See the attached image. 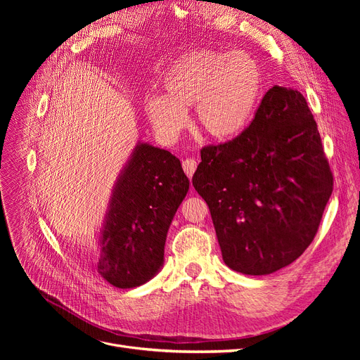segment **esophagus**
I'll use <instances>...</instances> for the list:
<instances>
[{
    "instance_id": "obj_1",
    "label": "esophagus",
    "mask_w": 360,
    "mask_h": 360,
    "mask_svg": "<svg viewBox=\"0 0 360 360\" xmlns=\"http://www.w3.org/2000/svg\"><path fill=\"white\" fill-rule=\"evenodd\" d=\"M182 167L185 170V174L188 175V178H193L195 169H197V160L195 159H185L182 162Z\"/></svg>"
}]
</instances>
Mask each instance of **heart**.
I'll return each mask as SVG.
<instances>
[{
	"label": "heart",
	"mask_w": 360,
	"mask_h": 360,
	"mask_svg": "<svg viewBox=\"0 0 360 360\" xmlns=\"http://www.w3.org/2000/svg\"><path fill=\"white\" fill-rule=\"evenodd\" d=\"M264 89L259 64L235 51L201 49L184 55L162 79V94L146 99L147 120L160 140L174 143L186 127V109L217 141L240 136L251 124Z\"/></svg>",
	"instance_id": "obj_1"
}]
</instances>
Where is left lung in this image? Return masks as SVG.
<instances>
[{
    "instance_id": "obj_1",
    "label": "left lung",
    "mask_w": 360,
    "mask_h": 360,
    "mask_svg": "<svg viewBox=\"0 0 360 360\" xmlns=\"http://www.w3.org/2000/svg\"><path fill=\"white\" fill-rule=\"evenodd\" d=\"M229 269L271 274L312 242L333 175L304 94L274 86L235 140L201 150L193 176Z\"/></svg>"
}]
</instances>
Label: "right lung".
<instances>
[{
	"mask_svg": "<svg viewBox=\"0 0 360 360\" xmlns=\"http://www.w3.org/2000/svg\"><path fill=\"white\" fill-rule=\"evenodd\" d=\"M190 190L176 156L139 141L112 186L90 262L109 285L132 289L163 267L169 226Z\"/></svg>",
	"mask_w": 360,
	"mask_h": 360,
	"instance_id": "1",
	"label": "right lung"
}]
</instances>
